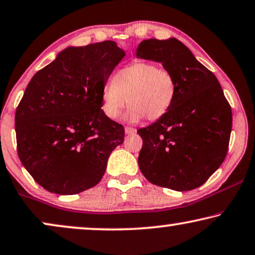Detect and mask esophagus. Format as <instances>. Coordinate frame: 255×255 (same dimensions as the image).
Listing matches in <instances>:
<instances>
[{
  "instance_id": "esophagus-1",
  "label": "esophagus",
  "mask_w": 255,
  "mask_h": 255,
  "mask_svg": "<svg viewBox=\"0 0 255 255\" xmlns=\"http://www.w3.org/2000/svg\"><path fill=\"white\" fill-rule=\"evenodd\" d=\"M125 132H126L127 135L136 134V129L135 128H131V127H126V128H125Z\"/></svg>"
}]
</instances>
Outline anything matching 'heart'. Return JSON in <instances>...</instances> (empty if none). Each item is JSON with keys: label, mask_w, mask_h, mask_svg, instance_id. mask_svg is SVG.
Masks as SVG:
<instances>
[{"label": "heart", "mask_w": 255, "mask_h": 255, "mask_svg": "<svg viewBox=\"0 0 255 255\" xmlns=\"http://www.w3.org/2000/svg\"><path fill=\"white\" fill-rule=\"evenodd\" d=\"M177 84L170 71L148 61H135L111 77L102 89V110L110 119H118L123 110L129 123L146 117L150 121L163 118L173 105Z\"/></svg>", "instance_id": "b5f03b06"}]
</instances>
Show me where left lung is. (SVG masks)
<instances>
[{"label": "left lung", "mask_w": 255, "mask_h": 255, "mask_svg": "<svg viewBox=\"0 0 255 255\" xmlns=\"http://www.w3.org/2000/svg\"><path fill=\"white\" fill-rule=\"evenodd\" d=\"M136 57L162 63L177 84L170 111L137 130L139 170L160 187L198 188L224 162L230 141L232 112L220 82L175 38L143 40Z\"/></svg>", "instance_id": "8db88e82"}]
</instances>
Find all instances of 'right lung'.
Instances as JSON below:
<instances>
[{
	"instance_id": "obj_1",
	"label": "right lung",
	"mask_w": 255,
	"mask_h": 255,
	"mask_svg": "<svg viewBox=\"0 0 255 255\" xmlns=\"http://www.w3.org/2000/svg\"><path fill=\"white\" fill-rule=\"evenodd\" d=\"M124 56L111 40L70 46L25 89L15 117L17 150L48 192L73 195L96 186L124 143V126L102 110L103 85Z\"/></svg>"
}]
</instances>
